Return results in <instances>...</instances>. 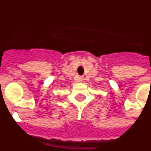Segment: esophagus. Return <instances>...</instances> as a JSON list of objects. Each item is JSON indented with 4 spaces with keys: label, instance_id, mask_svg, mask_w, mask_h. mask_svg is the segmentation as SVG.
Listing matches in <instances>:
<instances>
[{
    "label": "esophagus",
    "instance_id": "esophagus-1",
    "mask_svg": "<svg viewBox=\"0 0 151 151\" xmlns=\"http://www.w3.org/2000/svg\"><path fill=\"white\" fill-rule=\"evenodd\" d=\"M76 80V82H83V80H84V77L78 76Z\"/></svg>",
    "mask_w": 151,
    "mask_h": 151
}]
</instances>
